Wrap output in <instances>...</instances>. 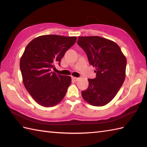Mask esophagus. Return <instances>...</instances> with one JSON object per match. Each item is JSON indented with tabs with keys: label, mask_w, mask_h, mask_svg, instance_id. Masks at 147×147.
<instances>
[{
	"label": "esophagus",
	"mask_w": 147,
	"mask_h": 147,
	"mask_svg": "<svg viewBox=\"0 0 147 147\" xmlns=\"http://www.w3.org/2000/svg\"><path fill=\"white\" fill-rule=\"evenodd\" d=\"M72 80L74 81V82H76V81L79 80V78H76V77H72Z\"/></svg>",
	"instance_id": "34e87169"
}]
</instances>
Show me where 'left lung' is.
Here are the masks:
<instances>
[{"mask_svg": "<svg viewBox=\"0 0 147 147\" xmlns=\"http://www.w3.org/2000/svg\"><path fill=\"white\" fill-rule=\"evenodd\" d=\"M77 43L86 52L89 64L96 68V78L88 79V88L82 95L90 105L104 106L123 85L126 59L117 43L100 36H79Z\"/></svg>", "mask_w": 147, "mask_h": 147, "instance_id": "8db88e82", "label": "left lung"}]
</instances>
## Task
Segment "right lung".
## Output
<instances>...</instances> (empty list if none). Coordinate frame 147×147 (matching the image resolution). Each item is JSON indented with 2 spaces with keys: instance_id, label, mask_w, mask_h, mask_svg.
<instances>
[{
  "instance_id": "right-lung-1",
  "label": "right lung",
  "mask_w": 147,
  "mask_h": 147,
  "mask_svg": "<svg viewBox=\"0 0 147 147\" xmlns=\"http://www.w3.org/2000/svg\"><path fill=\"white\" fill-rule=\"evenodd\" d=\"M76 36L43 35L32 40L20 60V70L26 89L40 105L52 107L64 98L71 78L52 72L60 65L65 52L76 41Z\"/></svg>"
}]
</instances>
